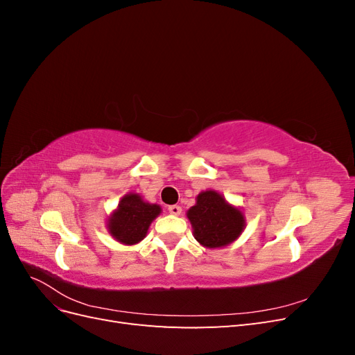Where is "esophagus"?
Returning a JSON list of instances; mask_svg holds the SVG:
<instances>
[{"mask_svg":"<svg viewBox=\"0 0 355 355\" xmlns=\"http://www.w3.org/2000/svg\"><path fill=\"white\" fill-rule=\"evenodd\" d=\"M167 210L170 214H175V216H179V214L182 213V207L178 206V204H171V206L167 207Z\"/></svg>","mask_w":355,"mask_h":355,"instance_id":"obj_1","label":"esophagus"}]
</instances>
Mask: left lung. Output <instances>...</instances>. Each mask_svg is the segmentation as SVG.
<instances>
[{
	"label": "left lung",
	"instance_id": "obj_1",
	"mask_svg": "<svg viewBox=\"0 0 355 355\" xmlns=\"http://www.w3.org/2000/svg\"><path fill=\"white\" fill-rule=\"evenodd\" d=\"M187 216L194 230L196 240L209 249L225 247L237 240L244 227V214L216 191H202Z\"/></svg>",
	"mask_w": 355,
	"mask_h": 355
}]
</instances>
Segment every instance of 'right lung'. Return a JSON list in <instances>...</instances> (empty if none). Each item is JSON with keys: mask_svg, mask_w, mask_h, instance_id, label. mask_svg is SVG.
I'll return each instance as SVG.
<instances>
[{"mask_svg": "<svg viewBox=\"0 0 355 355\" xmlns=\"http://www.w3.org/2000/svg\"><path fill=\"white\" fill-rule=\"evenodd\" d=\"M161 213L158 204L142 200L139 194H127L108 219V231L121 244L133 245L146 237L149 225Z\"/></svg>", "mask_w": 355, "mask_h": 355, "instance_id": "add662e5", "label": "right lung"}]
</instances>
